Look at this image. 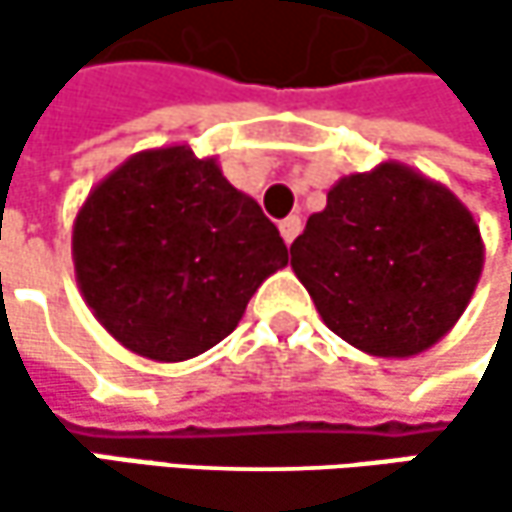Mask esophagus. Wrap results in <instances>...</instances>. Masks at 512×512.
Instances as JSON below:
<instances>
[{
    "mask_svg": "<svg viewBox=\"0 0 512 512\" xmlns=\"http://www.w3.org/2000/svg\"><path fill=\"white\" fill-rule=\"evenodd\" d=\"M278 231H281V237H284V243L290 246L296 237H299V231H302V219L299 216H287L281 225H278Z\"/></svg>",
    "mask_w": 512,
    "mask_h": 512,
    "instance_id": "34e87169",
    "label": "esophagus"
}]
</instances>
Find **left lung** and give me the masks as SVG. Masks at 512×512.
Segmentation results:
<instances>
[{
	"instance_id": "8db88e82",
	"label": "left lung",
	"mask_w": 512,
	"mask_h": 512,
	"mask_svg": "<svg viewBox=\"0 0 512 512\" xmlns=\"http://www.w3.org/2000/svg\"><path fill=\"white\" fill-rule=\"evenodd\" d=\"M323 323L382 358L418 356L462 317L483 240L460 198L400 162L341 177L290 246Z\"/></svg>"
}]
</instances>
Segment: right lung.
Returning a JSON list of instances; mask_svg holds the SVG:
<instances>
[{"instance_id":"right-lung-1","label":"right lung","mask_w":512,"mask_h":512,"mask_svg":"<svg viewBox=\"0 0 512 512\" xmlns=\"http://www.w3.org/2000/svg\"><path fill=\"white\" fill-rule=\"evenodd\" d=\"M79 290L103 329L154 361L228 338L287 246L213 156L156 148L100 180L73 222Z\"/></svg>"}]
</instances>
